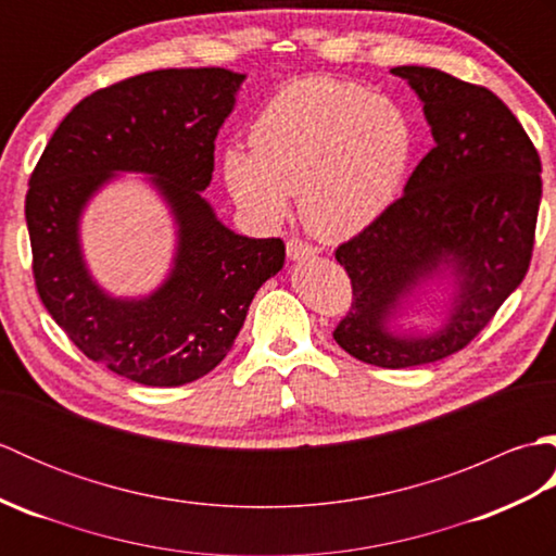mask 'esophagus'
I'll list each match as a JSON object with an SVG mask.
<instances>
[{
    "label": "esophagus",
    "instance_id": "1",
    "mask_svg": "<svg viewBox=\"0 0 556 556\" xmlns=\"http://www.w3.org/2000/svg\"><path fill=\"white\" fill-rule=\"evenodd\" d=\"M317 253V248L308 241L299 239V236H291V239L287 241V255L291 260H303V257H313Z\"/></svg>",
    "mask_w": 556,
    "mask_h": 556
}]
</instances>
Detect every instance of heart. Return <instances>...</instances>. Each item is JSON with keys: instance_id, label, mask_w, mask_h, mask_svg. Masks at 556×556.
<instances>
[{"instance_id": "b5f03b06", "label": "heart", "mask_w": 556, "mask_h": 556, "mask_svg": "<svg viewBox=\"0 0 556 556\" xmlns=\"http://www.w3.org/2000/svg\"><path fill=\"white\" fill-rule=\"evenodd\" d=\"M416 152L406 112L361 83L305 78L279 90L251 124V150L224 152L236 203L263 222L289 212L317 239L339 241L368 227L401 193Z\"/></svg>"}]
</instances>
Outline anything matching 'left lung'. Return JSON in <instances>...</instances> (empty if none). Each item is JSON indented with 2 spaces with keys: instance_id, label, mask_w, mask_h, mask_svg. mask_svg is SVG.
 <instances>
[{
  "instance_id": "obj_1",
  "label": "left lung",
  "mask_w": 556,
  "mask_h": 556,
  "mask_svg": "<svg viewBox=\"0 0 556 556\" xmlns=\"http://www.w3.org/2000/svg\"><path fill=\"white\" fill-rule=\"evenodd\" d=\"M422 100L434 148L380 217L341 243L351 308L334 341L353 358L401 370L466 349L521 285L535 245L542 164L533 140L492 90L428 66H396ZM442 262L465 277L450 325L399 340L383 323L395 301Z\"/></svg>"
}]
</instances>
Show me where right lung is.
<instances>
[{
	"label": "right lung",
	"mask_w": 556,
	"mask_h": 556,
	"mask_svg": "<svg viewBox=\"0 0 556 556\" xmlns=\"http://www.w3.org/2000/svg\"><path fill=\"white\" fill-rule=\"evenodd\" d=\"M241 83V74L215 66L112 83L64 116L30 174L35 289L76 349L126 380L179 387L217 368L255 291L285 267V241L229 231L200 195ZM112 170L157 175L182 227L173 277L146 302L104 298L79 260V207Z\"/></svg>",
	"instance_id": "right-lung-1"
}]
</instances>
